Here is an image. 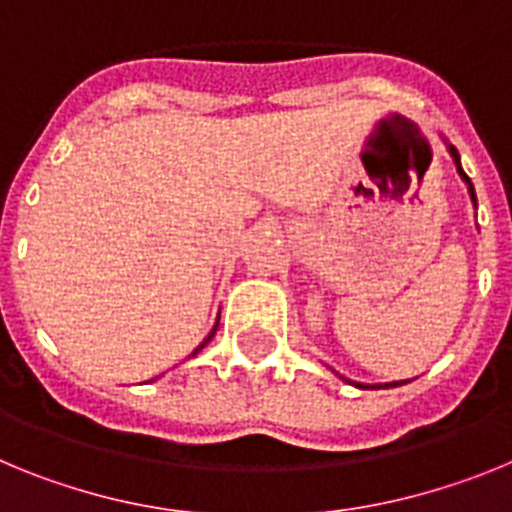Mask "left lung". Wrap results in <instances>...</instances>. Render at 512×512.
I'll use <instances>...</instances> for the list:
<instances>
[{
	"label": "left lung",
	"mask_w": 512,
	"mask_h": 512,
	"mask_svg": "<svg viewBox=\"0 0 512 512\" xmlns=\"http://www.w3.org/2000/svg\"><path fill=\"white\" fill-rule=\"evenodd\" d=\"M449 151H451V156H454L456 169H459L461 179H464V182L469 184V194H472V202H474V205H477V194H474V187H472V182H469V176L464 174V169H461V164H459V153H456V148H454V146H449ZM400 384H405V382H387V384H356V387H361V390H390V387H400Z\"/></svg>",
	"instance_id": "obj_1"
}]
</instances>
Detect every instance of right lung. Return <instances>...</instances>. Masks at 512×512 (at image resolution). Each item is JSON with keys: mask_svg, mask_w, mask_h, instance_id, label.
<instances>
[{"mask_svg": "<svg viewBox=\"0 0 512 512\" xmlns=\"http://www.w3.org/2000/svg\"><path fill=\"white\" fill-rule=\"evenodd\" d=\"M215 330H217V325H215V328H212V333H210V336H207V338H205V341H202V346H200V348H194V354H197V351H202V348H205V346H207V343H210V341H212V336H215ZM194 354H192V356H194Z\"/></svg>", "mask_w": 512, "mask_h": 512, "instance_id": "right-lung-1", "label": "right lung"}]
</instances>
